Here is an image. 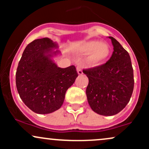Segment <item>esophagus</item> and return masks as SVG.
Returning a JSON list of instances; mask_svg holds the SVG:
<instances>
[{
  "mask_svg": "<svg viewBox=\"0 0 149 149\" xmlns=\"http://www.w3.org/2000/svg\"><path fill=\"white\" fill-rule=\"evenodd\" d=\"M76 69H77V72H78V75L83 74V70H82V69H81V66H79V65H78V66H77Z\"/></svg>",
  "mask_w": 149,
  "mask_h": 149,
  "instance_id": "esophagus-1",
  "label": "esophagus"
}]
</instances>
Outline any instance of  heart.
<instances>
[{
    "label": "heart",
    "instance_id": "obj_1",
    "mask_svg": "<svg viewBox=\"0 0 149 149\" xmlns=\"http://www.w3.org/2000/svg\"><path fill=\"white\" fill-rule=\"evenodd\" d=\"M111 51V49L109 43L97 40L80 42L75 47V52L79 55H88L87 64L93 68L98 67L105 63Z\"/></svg>",
    "mask_w": 149,
    "mask_h": 149
}]
</instances>
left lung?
Returning <instances> with one entry per match:
<instances>
[{"mask_svg": "<svg viewBox=\"0 0 149 149\" xmlns=\"http://www.w3.org/2000/svg\"><path fill=\"white\" fill-rule=\"evenodd\" d=\"M113 46L111 57L98 67L83 70L89 83L86 95L93 111L102 116L118 113L130 100L134 74L130 54L118 41L109 36Z\"/></svg>", "mask_w": 149, "mask_h": 149, "instance_id": "8db88e82", "label": "left lung"}]
</instances>
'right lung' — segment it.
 I'll use <instances>...</instances> for the list:
<instances>
[{"label": "right lung", "instance_id": "add662e5", "mask_svg": "<svg viewBox=\"0 0 149 149\" xmlns=\"http://www.w3.org/2000/svg\"><path fill=\"white\" fill-rule=\"evenodd\" d=\"M48 38L36 39L26 47L16 72V86L27 107L38 114L60 109L66 90L78 77L74 66L60 68L53 57L61 54ZM56 49V51L54 49Z\"/></svg>", "mask_w": 149, "mask_h": 149}]
</instances>
